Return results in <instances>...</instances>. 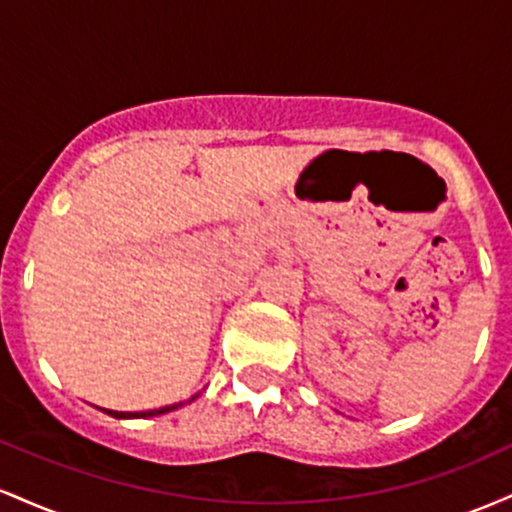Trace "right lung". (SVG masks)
<instances>
[{
  "instance_id": "1",
  "label": "right lung",
  "mask_w": 512,
  "mask_h": 512,
  "mask_svg": "<svg viewBox=\"0 0 512 512\" xmlns=\"http://www.w3.org/2000/svg\"><path fill=\"white\" fill-rule=\"evenodd\" d=\"M178 409V404H173V407H161V409H151V411H137V414H129V411H108L110 416H115V419H134V416H158V414H166V411H173Z\"/></svg>"
}]
</instances>
